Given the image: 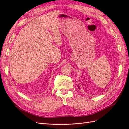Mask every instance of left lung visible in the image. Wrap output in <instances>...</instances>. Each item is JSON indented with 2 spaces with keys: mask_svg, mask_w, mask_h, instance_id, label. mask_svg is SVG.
<instances>
[{
  "mask_svg": "<svg viewBox=\"0 0 129 129\" xmlns=\"http://www.w3.org/2000/svg\"><path fill=\"white\" fill-rule=\"evenodd\" d=\"M78 86V87H79V89H80V87L79 86V85H78V86Z\"/></svg>",
  "mask_w": 129,
  "mask_h": 129,
  "instance_id": "1",
  "label": "left lung"
}]
</instances>
